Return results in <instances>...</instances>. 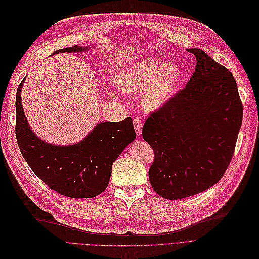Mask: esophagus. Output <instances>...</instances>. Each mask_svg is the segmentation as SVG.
Segmentation results:
<instances>
[{"label":"esophagus","mask_w":259,"mask_h":259,"mask_svg":"<svg viewBox=\"0 0 259 259\" xmlns=\"http://www.w3.org/2000/svg\"><path fill=\"white\" fill-rule=\"evenodd\" d=\"M134 127H135V132L138 135H141V131H142V122L139 118H135L134 119Z\"/></svg>","instance_id":"obj_1"}]
</instances>
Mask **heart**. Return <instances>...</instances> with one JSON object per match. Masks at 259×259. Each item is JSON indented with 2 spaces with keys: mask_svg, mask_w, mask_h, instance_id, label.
<instances>
[{
  "mask_svg": "<svg viewBox=\"0 0 259 259\" xmlns=\"http://www.w3.org/2000/svg\"><path fill=\"white\" fill-rule=\"evenodd\" d=\"M182 79V72L177 65L150 57L123 67L116 78V84L125 93H137L146 89L142 94L143 107L155 110L174 96Z\"/></svg>",
  "mask_w": 259,
  "mask_h": 259,
  "instance_id": "obj_1",
  "label": "heart"
}]
</instances>
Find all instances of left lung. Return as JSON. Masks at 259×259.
Wrapping results in <instances>:
<instances>
[{
  "instance_id": "obj_1",
  "label": "left lung",
  "mask_w": 259,
  "mask_h": 259,
  "mask_svg": "<svg viewBox=\"0 0 259 259\" xmlns=\"http://www.w3.org/2000/svg\"><path fill=\"white\" fill-rule=\"evenodd\" d=\"M186 88L146 119L142 137L154 151L149 177L155 192L177 200L213 187L235 151L242 103L231 71L199 48Z\"/></svg>"
}]
</instances>
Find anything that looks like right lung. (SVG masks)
Segmentation results:
<instances>
[{
    "mask_svg": "<svg viewBox=\"0 0 259 259\" xmlns=\"http://www.w3.org/2000/svg\"><path fill=\"white\" fill-rule=\"evenodd\" d=\"M82 46L56 51L77 53ZM25 80V79H24ZM19 85L16 96V137L22 156L29 167L55 192L70 198H93L108 186L113 163L122 151L136 138L131 117L120 122L99 123L79 143L61 146L42 141L35 136L26 120Z\"/></svg>",
    "mask_w": 259,
    "mask_h": 259,
    "instance_id": "1",
    "label": "right lung"
}]
</instances>
